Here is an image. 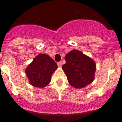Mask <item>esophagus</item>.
Returning a JSON list of instances; mask_svg holds the SVG:
<instances>
[{"label":"esophagus","instance_id":"obj_1","mask_svg":"<svg viewBox=\"0 0 122 122\" xmlns=\"http://www.w3.org/2000/svg\"><path fill=\"white\" fill-rule=\"evenodd\" d=\"M57 65H58V66H59V67H61V66H62V62H57Z\"/></svg>","mask_w":122,"mask_h":122}]
</instances>
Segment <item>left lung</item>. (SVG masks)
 <instances>
[{
	"label": "left lung",
	"instance_id": "left-lung-1",
	"mask_svg": "<svg viewBox=\"0 0 122 122\" xmlns=\"http://www.w3.org/2000/svg\"><path fill=\"white\" fill-rule=\"evenodd\" d=\"M65 61L62 69L71 86L81 89L93 81L96 64L93 59L82 52L74 49L66 54Z\"/></svg>",
	"mask_w": 122,
	"mask_h": 122
}]
</instances>
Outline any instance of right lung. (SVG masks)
Here are the masks:
<instances>
[{
	"label": "right lung",
	"instance_id": "obj_1",
	"mask_svg": "<svg viewBox=\"0 0 122 122\" xmlns=\"http://www.w3.org/2000/svg\"><path fill=\"white\" fill-rule=\"evenodd\" d=\"M57 68V65L48 55L40 54L34 58L25 71L32 86L38 88L46 87L51 80L52 74Z\"/></svg>",
	"mask_w": 122,
	"mask_h": 122
}]
</instances>
